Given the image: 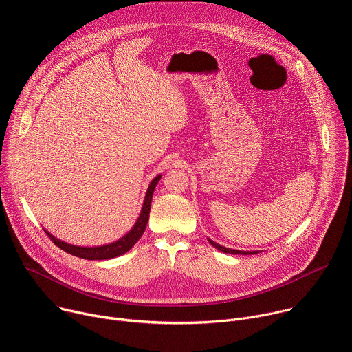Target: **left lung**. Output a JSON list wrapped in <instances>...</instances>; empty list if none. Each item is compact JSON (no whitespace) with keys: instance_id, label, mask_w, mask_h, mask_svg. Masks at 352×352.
Segmentation results:
<instances>
[{"instance_id":"8db88e82","label":"left lung","mask_w":352,"mask_h":352,"mask_svg":"<svg viewBox=\"0 0 352 352\" xmlns=\"http://www.w3.org/2000/svg\"><path fill=\"white\" fill-rule=\"evenodd\" d=\"M208 242H210L215 249H218L219 252H223V253H228V254H243V256H248V254H256V253H257V252H241V250L226 249V248H223V246H221V245H218V243H215V242H212V241H210V239H208Z\"/></svg>"}]
</instances>
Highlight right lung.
<instances>
[{"instance_id": "add662e5", "label": "right lung", "mask_w": 352, "mask_h": 352, "mask_svg": "<svg viewBox=\"0 0 352 352\" xmlns=\"http://www.w3.org/2000/svg\"><path fill=\"white\" fill-rule=\"evenodd\" d=\"M162 175H157L149 185L146 196H145V201L142 206V211L140 214V218L137 221V223L134 225V228L127 233V235L119 241H116L114 243L110 245H104V246H99V248H80V246H74V245H69L65 243L59 239H56L55 236H52L50 232L45 233L48 235V238L63 252L80 257V258H85V260H109V258H114L117 256H122L124 253H127L144 235L148 219H149V212H151V204H152V196L155 192V188L157 185V182L160 181Z\"/></svg>"}]
</instances>
